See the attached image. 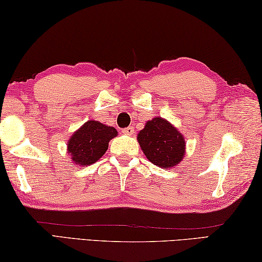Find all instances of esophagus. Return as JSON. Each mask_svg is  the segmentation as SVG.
Returning a JSON list of instances; mask_svg holds the SVG:
<instances>
[{"mask_svg":"<svg viewBox=\"0 0 262 262\" xmlns=\"http://www.w3.org/2000/svg\"><path fill=\"white\" fill-rule=\"evenodd\" d=\"M121 132H122V134L130 136V135L134 134V128H133V127H127V128H125V129H122Z\"/></svg>","mask_w":262,"mask_h":262,"instance_id":"1","label":"esophagus"}]
</instances>
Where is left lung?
<instances>
[{"mask_svg":"<svg viewBox=\"0 0 262 262\" xmlns=\"http://www.w3.org/2000/svg\"><path fill=\"white\" fill-rule=\"evenodd\" d=\"M137 141L144 156L156 166L171 168L183 161L186 141L178 128L161 117L145 122L137 134Z\"/></svg>","mask_w":262,"mask_h":262,"instance_id":"obj_1","label":"left lung"}]
</instances>
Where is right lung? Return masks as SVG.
Returning <instances> with one entry per match:
<instances>
[{
    "label": "right lung",
    "instance_id": "obj_1",
    "mask_svg": "<svg viewBox=\"0 0 262 262\" xmlns=\"http://www.w3.org/2000/svg\"><path fill=\"white\" fill-rule=\"evenodd\" d=\"M118 135L114 127L88 120L73 133L67 142V152L75 165L88 166L104 156L108 142Z\"/></svg>",
    "mask_w": 262,
    "mask_h": 262
}]
</instances>
